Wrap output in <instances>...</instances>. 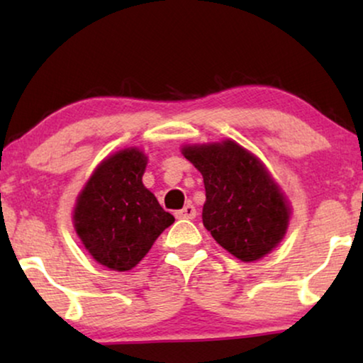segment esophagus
<instances>
[{
	"label": "esophagus",
	"mask_w": 363,
	"mask_h": 363,
	"mask_svg": "<svg viewBox=\"0 0 363 363\" xmlns=\"http://www.w3.org/2000/svg\"><path fill=\"white\" fill-rule=\"evenodd\" d=\"M177 218H182V220H193V218H196V208L188 203L183 210L177 211Z\"/></svg>",
	"instance_id": "34e87169"
}]
</instances>
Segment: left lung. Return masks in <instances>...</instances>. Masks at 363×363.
<instances>
[{
  "label": "left lung",
  "instance_id": "obj_1",
  "mask_svg": "<svg viewBox=\"0 0 363 363\" xmlns=\"http://www.w3.org/2000/svg\"><path fill=\"white\" fill-rule=\"evenodd\" d=\"M203 175V225L238 259H261L279 245L289 225V206L266 168L236 142L183 147Z\"/></svg>",
  "mask_w": 363,
  "mask_h": 363
}]
</instances>
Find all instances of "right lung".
<instances>
[{
	"label": "right lung",
	"instance_id": "obj_1",
	"mask_svg": "<svg viewBox=\"0 0 363 363\" xmlns=\"http://www.w3.org/2000/svg\"><path fill=\"white\" fill-rule=\"evenodd\" d=\"M147 157L117 152L96 168L77 198L74 226L94 259L113 271L135 267L175 221L142 183Z\"/></svg>",
	"mask_w": 363,
	"mask_h": 363
}]
</instances>
